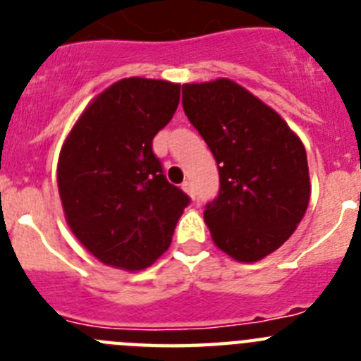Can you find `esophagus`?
Masks as SVG:
<instances>
[{
	"instance_id": "esophagus-1",
	"label": "esophagus",
	"mask_w": 361,
	"mask_h": 361,
	"mask_svg": "<svg viewBox=\"0 0 361 361\" xmlns=\"http://www.w3.org/2000/svg\"><path fill=\"white\" fill-rule=\"evenodd\" d=\"M183 190L186 191V193L191 197V199H195V195H197L195 188H193V184H191L190 180H184V183H183Z\"/></svg>"
}]
</instances>
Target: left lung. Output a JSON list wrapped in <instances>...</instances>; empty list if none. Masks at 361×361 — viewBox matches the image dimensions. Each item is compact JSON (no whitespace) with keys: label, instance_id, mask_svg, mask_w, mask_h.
Wrapping results in <instances>:
<instances>
[{"label":"left lung","instance_id":"obj_1","mask_svg":"<svg viewBox=\"0 0 361 361\" xmlns=\"http://www.w3.org/2000/svg\"><path fill=\"white\" fill-rule=\"evenodd\" d=\"M183 106L219 166V197L204 212L213 242L237 262L262 260L291 237L309 206L304 145L231 79L186 82Z\"/></svg>","mask_w":361,"mask_h":361}]
</instances>
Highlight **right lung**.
I'll return each instance as SVG.
<instances>
[{
	"instance_id": "1",
	"label": "right lung",
	"mask_w": 361,
	"mask_h": 361,
	"mask_svg": "<svg viewBox=\"0 0 361 361\" xmlns=\"http://www.w3.org/2000/svg\"><path fill=\"white\" fill-rule=\"evenodd\" d=\"M178 97V82L121 79L92 99L63 142V212L99 262L139 271L170 247L190 197L166 180L152 141L171 121Z\"/></svg>"
}]
</instances>
